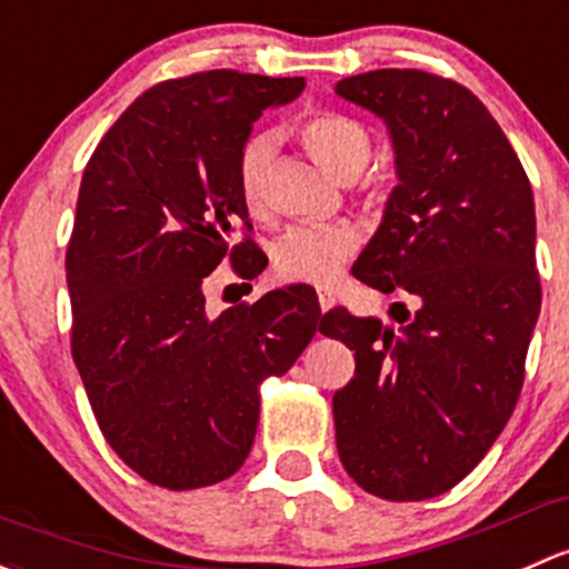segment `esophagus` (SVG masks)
<instances>
[{
	"label": "esophagus",
	"instance_id": "esophagus-1",
	"mask_svg": "<svg viewBox=\"0 0 569 569\" xmlns=\"http://www.w3.org/2000/svg\"><path fill=\"white\" fill-rule=\"evenodd\" d=\"M319 308L325 310H330V308H335V295L332 291H327V289H319Z\"/></svg>",
	"mask_w": 569,
	"mask_h": 569
}]
</instances>
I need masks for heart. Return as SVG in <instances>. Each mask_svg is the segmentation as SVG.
Returning <instances> with one entry per match:
<instances>
[{"label": "heart", "instance_id": "heart-1", "mask_svg": "<svg viewBox=\"0 0 569 569\" xmlns=\"http://www.w3.org/2000/svg\"><path fill=\"white\" fill-rule=\"evenodd\" d=\"M300 141L327 171L340 179L357 177L370 158L368 128L360 119L338 111H316L297 128ZM274 152L269 133H256L242 143L237 158V188L244 207L261 209L267 199V169ZM360 244V234L349 223H297L278 237L272 261L278 274L308 283H330L346 259Z\"/></svg>", "mask_w": 569, "mask_h": 569}]
</instances>
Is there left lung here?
<instances>
[{"label":"left lung","mask_w":569,"mask_h":569,"mask_svg":"<svg viewBox=\"0 0 569 569\" xmlns=\"http://www.w3.org/2000/svg\"><path fill=\"white\" fill-rule=\"evenodd\" d=\"M335 92L381 117L398 184L351 274L403 291L390 325L332 308L319 332L355 351L335 392V441L349 477L387 501L458 486L518 403L540 316L535 196L516 149L458 81L370 70Z\"/></svg>","instance_id":"1"}]
</instances>
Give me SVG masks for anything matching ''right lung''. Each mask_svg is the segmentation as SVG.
Masks as SVG:
<instances>
[{"label":"right lung","mask_w":569,"mask_h":569,"mask_svg":"<svg viewBox=\"0 0 569 569\" xmlns=\"http://www.w3.org/2000/svg\"><path fill=\"white\" fill-rule=\"evenodd\" d=\"M305 79L207 70L136 98L83 169L68 269L73 349L106 441L169 490L207 488L248 458L259 387L283 376L316 335L310 286H286L218 319L204 280L229 256L242 278L264 261L237 188L253 122Z\"/></svg>","instance_id":"add662e5"}]
</instances>
